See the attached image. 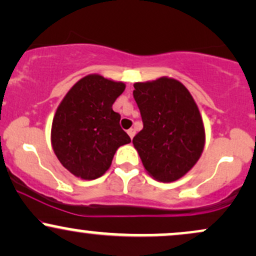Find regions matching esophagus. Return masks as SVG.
<instances>
[{
  "label": "esophagus",
  "mask_w": 256,
  "mask_h": 256,
  "mask_svg": "<svg viewBox=\"0 0 256 256\" xmlns=\"http://www.w3.org/2000/svg\"><path fill=\"white\" fill-rule=\"evenodd\" d=\"M128 134L132 140V138H134V134H136V131H134V128H130V130H128Z\"/></svg>",
  "instance_id": "34e87169"
}]
</instances>
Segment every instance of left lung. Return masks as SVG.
<instances>
[{
  "label": "left lung",
  "mask_w": 256,
  "mask_h": 256,
  "mask_svg": "<svg viewBox=\"0 0 256 256\" xmlns=\"http://www.w3.org/2000/svg\"><path fill=\"white\" fill-rule=\"evenodd\" d=\"M143 128L132 140L149 176L178 180L195 166L204 148L202 116L192 94L174 78L134 84Z\"/></svg>",
  "instance_id": "left-lung-1"
}]
</instances>
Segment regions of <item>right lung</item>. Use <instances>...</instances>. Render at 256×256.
<instances>
[{"mask_svg": "<svg viewBox=\"0 0 256 256\" xmlns=\"http://www.w3.org/2000/svg\"><path fill=\"white\" fill-rule=\"evenodd\" d=\"M125 88L122 82L88 74L58 104L52 124V150L76 177L91 180L104 176L119 146L131 142L120 128V114L112 108Z\"/></svg>", "mask_w": 256, "mask_h": 256, "instance_id": "add662e5", "label": "right lung"}]
</instances>
